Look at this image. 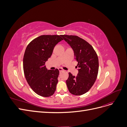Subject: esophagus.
I'll return each mask as SVG.
<instances>
[{"mask_svg": "<svg viewBox=\"0 0 127 127\" xmlns=\"http://www.w3.org/2000/svg\"><path fill=\"white\" fill-rule=\"evenodd\" d=\"M58 69H59V71H60V72H61V71H64V69H63V68H59Z\"/></svg>", "mask_w": 127, "mask_h": 127, "instance_id": "1", "label": "esophagus"}]
</instances>
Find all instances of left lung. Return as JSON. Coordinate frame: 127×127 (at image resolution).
Masks as SVG:
<instances>
[{"mask_svg":"<svg viewBox=\"0 0 127 127\" xmlns=\"http://www.w3.org/2000/svg\"><path fill=\"white\" fill-rule=\"evenodd\" d=\"M63 39L74 51L78 62V74L76 77L69 72L66 80L68 89L74 95H81L89 91L97 78L98 59L96 52L88 42L77 35H62Z\"/></svg>","mask_w":127,"mask_h":127,"instance_id":"left-lung-1","label":"left lung"}]
</instances>
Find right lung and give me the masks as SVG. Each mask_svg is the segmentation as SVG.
I'll list each match as a JSON object with an SVG mask.
<instances>
[{"instance_id": "right-lung-1", "label": "right lung", "mask_w": 127, "mask_h": 127, "mask_svg": "<svg viewBox=\"0 0 127 127\" xmlns=\"http://www.w3.org/2000/svg\"><path fill=\"white\" fill-rule=\"evenodd\" d=\"M62 35H42L33 40L26 48L23 58L25 78L32 90L43 97L52 96L56 90L59 71L47 70L45 63L55 45L64 39Z\"/></svg>"}]
</instances>
